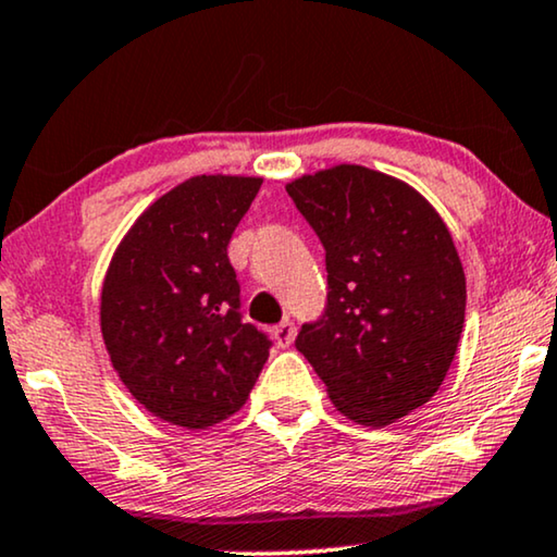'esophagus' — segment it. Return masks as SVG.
Segmentation results:
<instances>
[{
  "instance_id": "1",
  "label": "esophagus",
  "mask_w": 557,
  "mask_h": 557,
  "mask_svg": "<svg viewBox=\"0 0 557 557\" xmlns=\"http://www.w3.org/2000/svg\"><path fill=\"white\" fill-rule=\"evenodd\" d=\"M294 334H296V330H294L292 322H281L271 330V337H273V342H276V347H281V349L292 347Z\"/></svg>"
}]
</instances>
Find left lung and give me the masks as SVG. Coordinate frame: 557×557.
<instances>
[{
	"instance_id": "8db88e82",
	"label": "left lung",
	"mask_w": 557,
	"mask_h": 557,
	"mask_svg": "<svg viewBox=\"0 0 557 557\" xmlns=\"http://www.w3.org/2000/svg\"><path fill=\"white\" fill-rule=\"evenodd\" d=\"M286 193L326 253V309L296 349L339 413L391 425L433 398L459 347L467 278L451 233L421 193L360 164Z\"/></svg>"
}]
</instances>
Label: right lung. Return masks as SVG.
<instances>
[{"label":"right lung","instance_id":"obj_1","mask_svg":"<svg viewBox=\"0 0 557 557\" xmlns=\"http://www.w3.org/2000/svg\"><path fill=\"white\" fill-rule=\"evenodd\" d=\"M261 177L200 174L151 202L113 253L101 334L149 413L197 431L246 406L271 339L240 319L227 243Z\"/></svg>","mask_w":557,"mask_h":557}]
</instances>
